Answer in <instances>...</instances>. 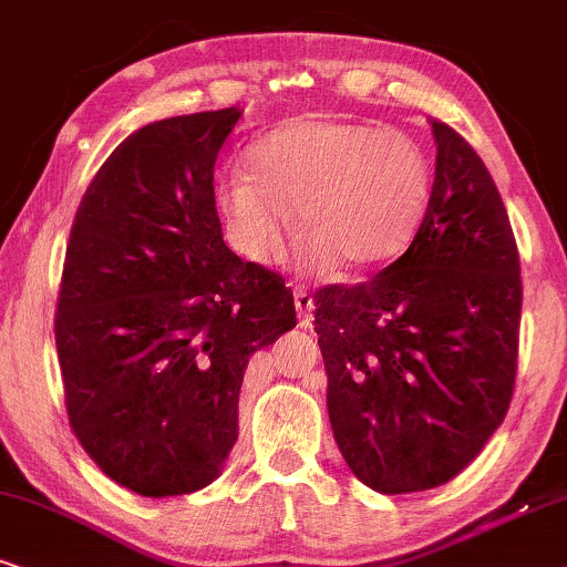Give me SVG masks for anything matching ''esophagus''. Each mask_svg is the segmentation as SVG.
Masks as SVG:
<instances>
[{
  "mask_svg": "<svg viewBox=\"0 0 567 567\" xmlns=\"http://www.w3.org/2000/svg\"><path fill=\"white\" fill-rule=\"evenodd\" d=\"M296 308H298V321L300 327H308V321H311V311H313V298L311 292L298 288L296 290Z\"/></svg>",
  "mask_w": 567,
  "mask_h": 567,
  "instance_id": "obj_1",
  "label": "esophagus"
}]
</instances>
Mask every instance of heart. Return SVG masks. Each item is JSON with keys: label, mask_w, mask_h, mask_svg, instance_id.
<instances>
[{"label": "heart", "mask_w": 567, "mask_h": 567, "mask_svg": "<svg viewBox=\"0 0 567 567\" xmlns=\"http://www.w3.org/2000/svg\"><path fill=\"white\" fill-rule=\"evenodd\" d=\"M432 196L424 148L398 131L292 117L214 183L227 240L264 264L282 250L298 212L306 267L374 269L403 254Z\"/></svg>", "instance_id": "obj_1"}]
</instances>
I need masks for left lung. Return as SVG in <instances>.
<instances>
[{"label":"left lung","instance_id":"1","mask_svg":"<svg viewBox=\"0 0 567 567\" xmlns=\"http://www.w3.org/2000/svg\"><path fill=\"white\" fill-rule=\"evenodd\" d=\"M436 167L403 256L317 292L327 411L350 471L382 494L434 489L503 424L520 327V261L503 196L463 135L432 120Z\"/></svg>","mask_w":567,"mask_h":567}]
</instances>
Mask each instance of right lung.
<instances>
[{
    "mask_svg": "<svg viewBox=\"0 0 567 567\" xmlns=\"http://www.w3.org/2000/svg\"><path fill=\"white\" fill-rule=\"evenodd\" d=\"M240 114L138 127L70 230L54 321L68 419L99 468L141 497L221 474L248 358L296 327L282 277L221 238L214 162Z\"/></svg>",
    "mask_w": 567,
    "mask_h": 567,
    "instance_id": "add662e5",
    "label": "right lung"
}]
</instances>
